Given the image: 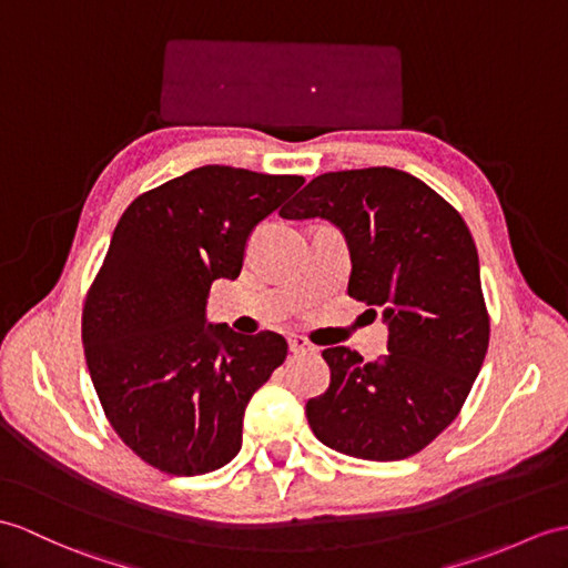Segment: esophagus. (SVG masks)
<instances>
[{
    "mask_svg": "<svg viewBox=\"0 0 568 568\" xmlns=\"http://www.w3.org/2000/svg\"><path fill=\"white\" fill-rule=\"evenodd\" d=\"M287 344H290V351H293L295 355H300V353H312V351H314V346L310 344V341H307L305 336H297V334L290 336Z\"/></svg>",
    "mask_w": 568,
    "mask_h": 568,
    "instance_id": "obj_1",
    "label": "esophagus"
}]
</instances>
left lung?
Here are the masks:
<instances>
[{
	"instance_id": "8db88e82",
	"label": "left lung",
	"mask_w": 568,
	"mask_h": 568,
	"mask_svg": "<svg viewBox=\"0 0 568 568\" xmlns=\"http://www.w3.org/2000/svg\"><path fill=\"white\" fill-rule=\"evenodd\" d=\"M287 220L322 217L351 252L348 295L382 310L387 355L363 363L326 348L332 382L307 402L316 438L351 457L392 463L453 424L489 348L479 256L465 220L399 169L328 171L312 179Z\"/></svg>"
}]
</instances>
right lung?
<instances>
[{"instance_id":"1","label":"right lung","mask_w":568,"mask_h":568,"mask_svg":"<svg viewBox=\"0 0 568 568\" xmlns=\"http://www.w3.org/2000/svg\"><path fill=\"white\" fill-rule=\"evenodd\" d=\"M302 183L210 164L142 193L118 220L82 341L105 416L148 465L195 477L240 453L246 404L287 341L210 324V285L240 278L254 227Z\"/></svg>"}]
</instances>
